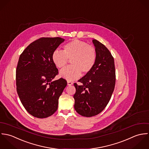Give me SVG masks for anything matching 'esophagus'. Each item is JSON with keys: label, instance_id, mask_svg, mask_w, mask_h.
I'll use <instances>...</instances> for the list:
<instances>
[{"label": "esophagus", "instance_id": "34e87169", "mask_svg": "<svg viewBox=\"0 0 149 149\" xmlns=\"http://www.w3.org/2000/svg\"><path fill=\"white\" fill-rule=\"evenodd\" d=\"M72 84H73V83H72V82L69 81H67V85H68V86H71V85H72Z\"/></svg>", "mask_w": 149, "mask_h": 149}]
</instances>
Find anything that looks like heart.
Wrapping results in <instances>:
<instances>
[{"mask_svg":"<svg viewBox=\"0 0 149 149\" xmlns=\"http://www.w3.org/2000/svg\"><path fill=\"white\" fill-rule=\"evenodd\" d=\"M52 58L55 65L59 68H64L68 60H71L72 65L62 70L60 75L68 81H72L78 78L81 72L86 74L93 69L97 54L93 46L84 41L74 40L64 45L63 51H55Z\"/></svg>","mask_w":149,"mask_h":149,"instance_id":"b5f03b06","label":"heart"}]
</instances>
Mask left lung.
<instances>
[{
    "mask_svg": "<svg viewBox=\"0 0 149 149\" xmlns=\"http://www.w3.org/2000/svg\"><path fill=\"white\" fill-rule=\"evenodd\" d=\"M97 54L95 65L81 78L80 85L74 84V108L82 116L91 117L101 112L108 104L115 86L114 59L108 48L93 40Z\"/></svg>",
    "mask_w": 149,
    "mask_h": 149,
    "instance_id": "obj_1",
    "label": "left lung"
}]
</instances>
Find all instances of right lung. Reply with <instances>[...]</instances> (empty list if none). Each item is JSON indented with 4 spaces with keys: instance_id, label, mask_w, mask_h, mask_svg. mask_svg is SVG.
<instances>
[{
    "instance_id": "add662e5",
    "label": "right lung",
    "mask_w": 149,
    "mask_h": 149,
    "mask_svg": "<svg viewBox=\"0 0 149 149\" xmlns=\"http://www.w3.org/2000/svg\"><path fill=\"white\" fill-rule=\"evenodd\" d=\"M64 41L60 37H42L29 44L19 56L16 70L17 91L29 113L46 118L58 109V100L67 81L58 74L54 52Z\"/></svg>"
}]
</instances>
